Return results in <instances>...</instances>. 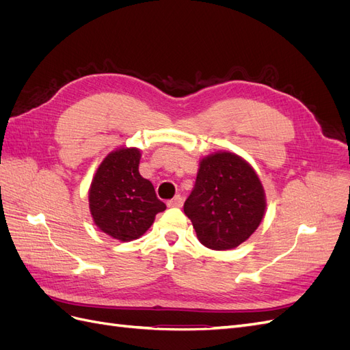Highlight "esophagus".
I'll return each instance as SVG.
<instances>
[{
    "label": "esophagus",
    "mask_w": 350,
    "mask_h": 350,
    "mask_svg": "<svg viewBox=\"0 0 350 350\" xmlns=\"http://www.w3.org/2000/svg\"><path fill=\"white\" fill-rule=\"evenodd\" d=\"M166 204H167V207H183L184 198L181 196H175L172 200H169Z\"/></svg>",
    "instance_id": "esophagus-1"
}]
</instances>
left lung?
Here are the masks:
<instances>
[{"mask_svg": "<svg viewBox=\"0 0 350 350\" xmlns=\"http://www.w3.org/2000/svg\"><path fill=\"white\" fill-rule=\"evenodd\" d=\"M184 211L204 247L225 251L256 232L266 211V196L248 162L235 153L219 152L201 159Z\"/></svg>", "mask_w": 350, "mask_h": 350, "instance_id": "1", "label": "left lung"}]
</instances>
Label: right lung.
<instances>
[{
    "label": "right lung",
    "mask_w": 350,
    "mask_h": 350,
    "mask_svg": "<svg viewBox=\"0 0 350 350\" xmlns=\"http://www.w3.org/2000/svg\"><path fill=\"white\" fill-rule=\"evenodd\" d=\"M139 149H118L99 165L89 189V207L96 226L109 237L129 242L140 238L166 208L154 187L139 172Z\"/></svg>",
    "instance_id": "obj_1"
}]
</instances>
